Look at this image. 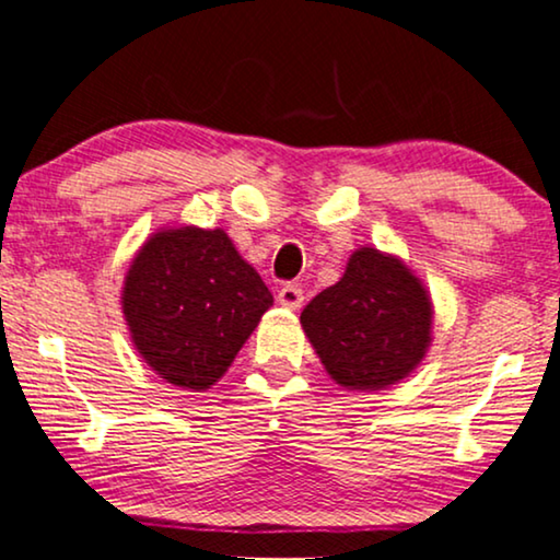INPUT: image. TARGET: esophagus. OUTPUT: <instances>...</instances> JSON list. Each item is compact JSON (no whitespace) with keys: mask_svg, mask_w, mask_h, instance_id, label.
Masks as SVG:
<instances>
[{"mask_svg":"<svg viewBox=\"0 0 560 560\" xmlns=\"http://www.w3.org/2000/svg\"><path fill=\"white\" fill-rule=\"evenodd\" d=\"M279 302L284 304V307H289V310H300L302 304H304V292H302V287H296V284H284L279 289Z\"/></svg>","mask_w":560,"mask_h":560,"instance_id":"esophagus-1","label":"esophagus"}]
</instances>
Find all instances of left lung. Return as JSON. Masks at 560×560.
Listing matches in <instances>:
<instances>
[{
    "mask_svg": "<svg viewBox=\"0 0 560 560\" xmlns=\"http://www.w3.org/2000/svg\"><path fill=\"white\" fill-rule=\"evenodd\" d=\"M325 370L351 390H382L416 370L431 341V302L398 258L359 247L343 279L302 310Z\"/></svg>",
    "mask_w": 560,
    "mask_h": 560,
    "instance_id": "1",
    "label": "left lung"
}]
</instances>
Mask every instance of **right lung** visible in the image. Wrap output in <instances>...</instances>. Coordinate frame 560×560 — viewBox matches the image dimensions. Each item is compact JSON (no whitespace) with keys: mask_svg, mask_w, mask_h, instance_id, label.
I'll list each match as a JSON object with an SVG mask.
<instances>
[{"mask_svg":"<svg viewBox=\"0 0 560 560\" xmlns=\"http://www.w3.org/2000/svg\"><path fill=\"white\" fill-rule=\"evenodd\" d=\"M121 300L144 362L186 390L214 385L273 304L232 240L198 228L147 240L126 273Z\"/></svg>","mask_w":560,"mask_h":560,"instance_id":"add662e5","label":"right lung"}]
</instances>
